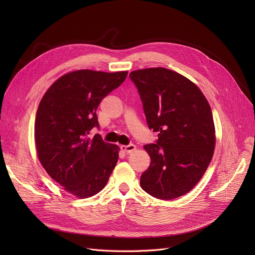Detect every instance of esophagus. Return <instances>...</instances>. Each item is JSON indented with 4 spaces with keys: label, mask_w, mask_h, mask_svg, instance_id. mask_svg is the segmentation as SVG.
I'll return each instance as SVG.
<instances>
[{
    "label": "esophagus",
    "mask_w": 255,
    "mask_h": 255,
    "mask_svg": "<svg viewBox=\"0 0 255 255\" xmlns=\"http://www.w3.org/2000/svg\"><path fill=\"white\" fill-rule=\"evenodd\" d=\"M121 150L125 152L126 154H129V153H132L136 150V145L133 143H130L128 145H121Z\"/></svg>",
    "instance_id": "obj_1"
}]
</instances>
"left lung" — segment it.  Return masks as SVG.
<instances>
[{"mask_svg": "<svg viewBox=\"0 0 255 255\" xmlns=\"http://www.w3.org/2000/svg\"><path fill=\"white\" fill-rule=\"evenodd\" d=\"M146 123L159 132L144 145L151 164L140 177L141 188L159 199L188 193L207 170L215 148L211 107L196 85L166 68L132 71Z\"/></svg>", "mask_w": 255, "mask_h": 255, "instance_id": "left-lung-1", "label": "left lung"}]
</instances>
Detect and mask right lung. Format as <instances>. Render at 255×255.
Instances as JSON below:
<instances>
[{"instance_id":"right-lung-1","label":"right lung","mask_w":255,"mask_h":255,"mask_svg":"<svg viewBox=\"0 0 255 255\" xmlns=\"http://www.w3.org/2000/svg\"><path fill=\"white\" fill-rule=\"evenodd\" d=\"M127 71L78 70L60 77L40 101L35 141L40 162L66 191L79 198L104 188L119 158V146L99 134L97 107L123 84Z\"/></svg>"}]
</instances>
